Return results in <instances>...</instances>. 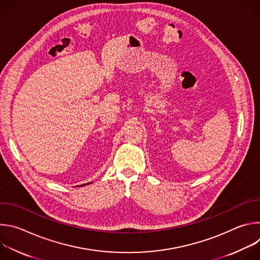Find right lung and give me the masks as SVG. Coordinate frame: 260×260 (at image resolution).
I'll use <instances>...</instances> for the list:
<instances>
[{"instance_id":"right-lung-1","label":"right lung","mask_w":260,"mask_h":260,"mask_svg":"<svg viewBox=\"0 0 260 260\" xmlns=\"http://www.w3.org/2000/svg\"><path fill=\"white\" fill-rule=\"evenodd\" d=\"M83 185H84V184H83Z\"/></svg>"}]
</instances>
